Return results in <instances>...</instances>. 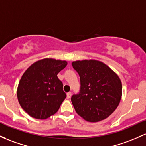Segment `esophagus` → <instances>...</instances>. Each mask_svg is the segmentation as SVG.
Masks as SVG:
<instances>
[{"label":"esophagus","mask_w":146,"mask_h":146,"mask_svg":"<svg viewBox=\"0 0 146 146\" xmlns=\"http://www.w3.org/2000/svg\"><path fill=\"white\" fill-rule=\"evenodd\" d=\"M67 98H70V97H71V95H72V93L71 92H68L67 93Z\"/></svg>","instance_id":"obj_1"}]
</instances>
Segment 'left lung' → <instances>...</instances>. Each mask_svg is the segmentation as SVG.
Masks as SVG:
<instances>
[{
    "label": "left lung",
    "mask_w": 146,
    "mask_h": 146,
    "mask_svg": "<svg viewBox=\"0 0 146 146\" xmlns=\"http://www.w3.org/2000/svg\"><path fill=\"white\" fill-rule=\"evenodd\" d=\"M72 66L80 80L79 93L71 97L77 113L89 122L105 119L114 111L121 99L120 78L99 61H76Z\"/></svg>",
    "instance_id": "left-lung-1"
}]
</instances>
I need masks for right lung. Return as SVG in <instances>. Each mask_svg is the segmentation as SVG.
Here are the masks:
<instances>
[{
    "instance_id": "add662e5",
    "label": "right lung",
    "mask_w": 146,
    "mask_h": 146,
    "mask_svg": "<svg viewBox=\"0 0 146 146\" xmlns=\"http://www.w3.org/2000/svg\"><path fill=\"white\" fill-rule=\"evenodd\" d=\"M66 65V61L44 59L25 70L19 83L17 97L30 116L46 119L58 111L66 94L57 74Z\"/></svg>"
}]
</instances>
